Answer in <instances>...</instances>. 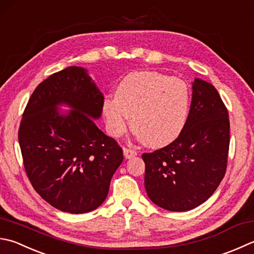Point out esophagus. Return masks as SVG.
Here are the masks:
<instances>
[{
  "label": "esophagus",
  "instance_id": "1",
  "mask_svg": "<svg viewBox=\"0 0 254 254\" xmlns=\"http://www.w3.org/2000/svg\"><path fill=\"white\" fill-rule=\"evenodd\" d=\"M124 156H125L126 159H130V158L137 156V151L129 149V148H124Z\"/></svg>",
  "mask_w": 254,
  "mask_h": 254
}]
</instances>
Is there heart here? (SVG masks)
<instances>
[{
  "mask_svg": "<svg viewBox=\"0 0 254 254\" xmlns=\"http://www.w3.org/2000/svg\"><path fill=\"white\" fill-rule=\"evenodd\" d=\"M190 89L185 80L159 71L128 74L119 83L116 97L106 98L103 113L109 133L121 137L130 124L145 145L159 148L174 141L185 128Z\"/></svg>",
  "mask_w": 254,
  "mask_h": 254,
  "instance_id": "1",
  "label": "heart"
}]
</instances>
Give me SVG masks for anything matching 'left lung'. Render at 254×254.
I'll use <instances>...</instances> for the list:
<instances>
[{
    "label": "left lung",
    "mask_w": 254,
    "mask_h": 254,
    "mask_svg": "<svg viewBox=\"0 0 254 254\" xmlns=\"http://www.w3.org/2000/svg\"><path fill=\"white\" fill-rule=\"evenodd\" d=\"M230 143L227 107L214 86L195 78L185 128L161 149L142 154L149 199L169 211H188L211 197L223 179Z\"/></svg>",
    "instance_id": "left-lung-1"
}]
</instances>
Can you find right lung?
I'll return each instance as SVG.
<instances>
[{
  "label": "right lung",
  "mask_w": 254,
  "mask_h": 254,
  "mask_svg": "<svg viewBox=\"0 0 254 254\" xmlns=\"http://www.w3.org/2000/svg\"><path fill=\"white\" fill-rule=\"evenodd\" d=\"M61 104L71 111L60 113ZM103 105L104 95L78 66L51 75L28 99L18 129L24 168L36 192L61 211L98 208L123 162L122 148L95 124Z\"/></svg>",
  "instance_id": "obj_1"
}]
</instances>
